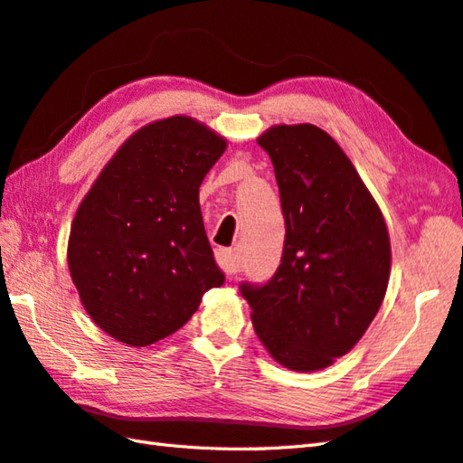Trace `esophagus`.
Wrapping results in <instances>:
<instances>
[{"instance_id": "34e87169", "label": "esophagus", "mask_w": 463, "mask_h": 463, "mask_svg": "<svg viewBox=\"0 0 463 463\" xmlns=\"http://www.w3.org/2000/svg\"><path fill=\"white\" fill-rule=\"evenodd\" d=\"M216 262L226 274H237L239 272V260L234 257V250L231 249H219L216 250Z\"/></svg>"}]
</instances>
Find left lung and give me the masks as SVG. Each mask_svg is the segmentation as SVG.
I'll use <instances>...</instances> for the list:
<instances>
[{
    "instance_id": "1",
    "label": "left lung",
    "mask_w": 463,
    "mask_h": 463,
    "mask_svg": "<svg viewBox=\"0 0 463 463\" xmlns=\"http://www.w3.org/2000/svg\"><path fill=\"white\" fill-rule=\"evenodd\" d=\"M277 175L287 224L280 267L241 284L270 356L294 372L330 366L376 317L390 279L380 206L340 145L320 127L277 125L259 137Z\"/></svg>"
}]
</instances>
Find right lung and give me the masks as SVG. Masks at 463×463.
I'll use <instances>...</instances> for the list:
<instances>
[{"mask_svg":"<svg viewBox=\"0 0 463 463\" xmlns=\"http://www.w3.org/2000/svg\"><path fill=\"white\" fill-rule=\"evenodd\" d=\"M226 141L175 115L127 139L75 213L67 264L91 320L115 340L151 346L221 287L199 186Z\"/></svg>","mask_w":463,"mask_h":463,"instance_id":"obj_1","label":"right lung"}]
</instances>
